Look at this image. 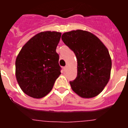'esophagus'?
Returning <instances> with one entry per match:
<instances>
[{
	"instance_id": "esophagus-1",
	"label": "esophagus",
	"mask_w": 128,
	"mask_h": 128,
	"mask_svg": "<svg viewBox=\"0 0 128 128\" xmlns=\"http://www.w3.org/2000/svg\"><path fill=\"white\" fill-rule=\"evenodd\" d=\"M67 68H68V66L66 65V66H64V67H63V68H64V70H65L67 69Z\"/></svg>"
}]
</instances>
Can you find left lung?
Instances as JSON below:
<instances>
[{
    "mask_svg": "<svg viewBox=\"0 0 128 128\" xmlns=\"http://www.w3.org/2000/svg\"><path fill=\"white\" fill-rule=\"evenodd\" d=\"M62 39L78 60L77 77L70 81L72 90L83 98L99 95L110 77L112 60L107 48L96 36L85 30L65 32Z\"/></svg>",
    "mask_w": 128,
    "mask_h": 128,
    "instance_id": "8db88e82",
    "label": "left lung"
}]
</instances>
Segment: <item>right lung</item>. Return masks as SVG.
Wrapping results in <instances>:
<instances>
[{
	"label": "right lung",
	"mask_w": 128,
	"mask_h": 128,
	"mask_svg": "<svg viewBox=\"0 0 128 128\" xmlns=\"http://www.w3.org/2000/svg\"><path fill=\"white\" fill-rule=\"evenodd\" d=\"M62 33L42 32L25 44L15 62L16 78L20 88L31 98H42L48 94L62 68L56 52Z\"/></svg>",
	"instance_id": "obj_1"
}]
</instances>
